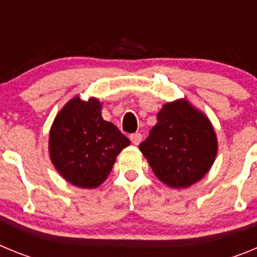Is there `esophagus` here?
<instances>
[{
    "label": "esophagus",
    "instance_id": "esophagus-1",
    "mask_svg": "<svg viewBox=\"0 0 257 257\" xmlns=\"http://www.w3.org/2000/svg\"><path fill=\"white\" fill-rule=\"evenodd\" d=\"M142 134L140 133H135V134H131L130 135V140L133 142V144L135 145H139L140 142H142Z\"/></svg>",
    "mask_w": 257,
    "mask_h": 257
}]
</instances>
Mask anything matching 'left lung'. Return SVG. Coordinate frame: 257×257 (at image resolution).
Listing matches in <instances>:
<instances>
[{
  "instance_id": "left-lung-1",
  "label": "left lung",
  "mask_w": 257,
  "mask_h": 257,
  "mask_svg": "<svg viewBox=\"0 0 257 257\" xmlns=\"http://www.w3.org/2000/svg\"><path fill=\"white\" fill-rule=\"evenodd\" d=\"M157 121L139 145L157 178L171 188H187L201 180L217 152L208 118L187 100H178L163 105Z\"/></svg>"
}]
</instances>
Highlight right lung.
I'll return each mask as SVG.
<instances>
[{
  "instance_id": "1",
  "label": "right lung",
  "mask_w": 257,
  "mask_h": 257,
  "mask_svg": "<svg viewBox=\"0 0 257 257\" xmlns=\"http://www.w3.org/2000/svg\"><path fill=\"white\" fill-rule=\"evenodd\" d=\"M97 99H72L50 131V157L60 175L79 188L99 187L130 140L101 117Z\"/></svg>"
}]
</instances>
